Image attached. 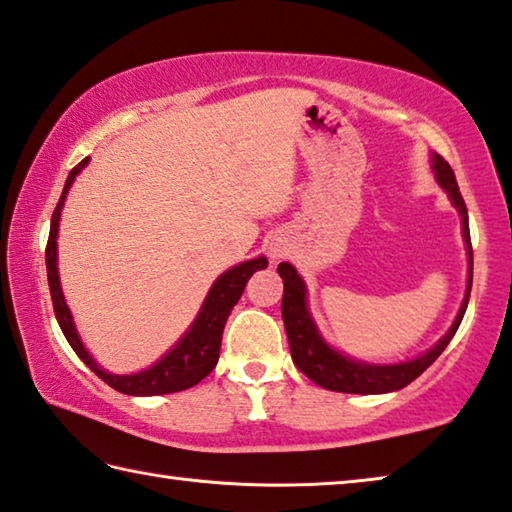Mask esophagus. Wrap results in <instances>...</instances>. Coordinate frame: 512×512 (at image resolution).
Segmentation results:
<instances>
[{"label": "esophagus", "instance_id": "esophagus-1", "mask_svg": "<svg viewBox=\"0 0 512 512\" xmlns=\"http://www.w3.org/2000/svg\"><path fill=\"white\" fill-rule=\"evenodd\" d=\"M270 256H272V261H279V258H283L285 254H283L281 247H272L270 249Z\"/></svg>", "mask_w": 512, "mask_h": 512}]
</instances>
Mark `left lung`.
<instances>
[{
    "label": "left lung",
    "instance_id": "obj_1",
    "mask_svg": "<svg viewBox=\"0 0 512 512\" xmlns=\"http://www.w3.org/2000/svg\"><path fill=\"white\" fill-rule=\"evenodd\" d=\"M432 170L436 175L438 186L447 193L450 202L454 204V209L461 215L463 240H465V249H468L470 270H468V290H465V297L459 312H456L454 324L432 348H429L427 353L407 362L371 364V362L355 360V357L337 351V348L330 346L326 339L321 337L315 319L310 315L306 281L301 279V274L294 270L290 263L279 265V274L283 279L281 312H283L285 333H288V342L292 351V362L297 364V369L301 373H306L312 382L319 384V387H324L328 391H339V393H360V396L398 391L402 387H407L409 382H414L418 375L427 369V366H432L438 360V355L445 351L447 344L452 342L456 330H459L465 308H468V301H470V290H472V242H470L468 209H465L459 184H456L454 170L441 155H436V152H432Z\"/></svg>",
    "mask_w": 512,
    "mask_h": 512
}]
</instances>
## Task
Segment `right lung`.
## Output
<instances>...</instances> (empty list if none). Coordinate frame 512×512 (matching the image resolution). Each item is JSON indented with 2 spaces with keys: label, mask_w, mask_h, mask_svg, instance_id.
Here are the masks:
<instances>
[{
  "label": "right lung",
  "mask_w": 512,
  "mask_h": 512,
  "mask_svg": "<svg viewBox=\"0 0 512 512\" xmlns=\"http://www.w3.org/2000/svg\"><path fill=\"white\" fill-rule=\"evenodd\" d=\"M87 164H89V157H85L69 173L56 211L51 215V231H49V242H47V279H49L53 312H56L62 335L67 337L69 346L74 348L76 355L98 375V378L110 384L112 389L125 393V396H164V393H177V391L191 389L197 382L204 380L206 375L215 369V364H218L222 330L229 319V312L238 303L242 290H245L247 281L251 279V274L258 270H265L267 258L265 256L251 258V261H245L236 267H231L227 272H222L218 279L213 281L200 312H197V317L193 319V324L188 326L186 333L177 339L175 346L161 355L155 364L148 366V369L130 373V375H116V373L105 371L103 366L89 355L83 339L78 335L74 317H71L69 312L65 294H62V288H60V276H58L60 213H62V206H65L71 184H74L76 175Z\"/></svg>",
  "instance_id": "1"
}]
</instances>
